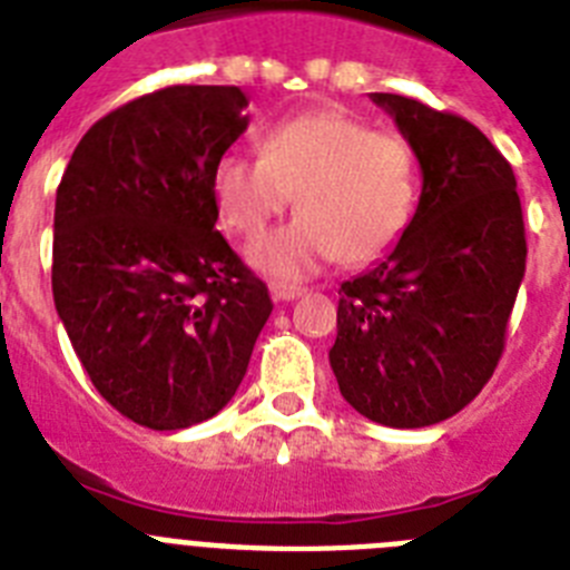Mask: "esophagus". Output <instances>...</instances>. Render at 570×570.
Segmentation results:
<instances>
[{"instance_id":"esophagus-1","label":"esophagus","mask_w":570,"mask_h":570,"mask_svg":"<svg viewBox=\"0 0 570 570\" xmlns=\"http://www.w3.org/2000/svg\"><path fill=\"white\" fill-rule=\"evenodd\" d=\"M308 294V288L305 285H291V282H274L271 285V296H274L276 302H291V299H299V296Z\"/></svg>"}]
</instances>
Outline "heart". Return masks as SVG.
<instances>
[{"label": "heart", "mask_w": 570, "mask_h": 570, "mask_svg": "<svg viewBox=\"0 0 570 570\" xmlns=\"http://www.w3.org/2000/svg\"><path fill=\"white\" fill-rule=\"evenodd\" d=\"M210 185L228 228L245 239H256L296 194L299 216L254 242L248 259L276 279H302L336 256L362 265L394 248L414 214L416 156L396 130L320 108L265 130L259 156H219Z\"/></svg>", "instance_id": "1"}]
</instances>
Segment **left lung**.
Wrapping results in <instances>:
<instances>
[{
    "mask_svg": "<svg viewBox=\"0 0 570 570\" xmlns=\"http://www.w3.org/2000/svg\"><path fill=\"white\" fill-rule=\"evenodd\" d=\"M414 148V219L374 268L342 282L331 367L345 402L387 428L460 414L491 380L525 276V225L505 156L476 125L371 94Z\"/></svg>",
    "mask_w": 570,
    "mask_h": 570,
    "instance_id": "left-lung-1",
    "label": "left lung"
}]
</instances>
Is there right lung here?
Instances as JSON below:
<instances>
[{
	"instance_id": "right-lung-1",
	"label": "right lung",
	"mask_w": 570,
	"mask_h": 570,
	"mask_svg": "<svg viewBox=\"0 0 570 570\" xmlns=\"http://www.w3.org/2000/svg\"><path fill=\"white\" fill-rule=\"evenodd\" d=\"M234 85H174L102 116L53 210V302L122 416L179 431L219 414L274 302L214 230V165L248 128Z\"/></svg>"
}]
</instances>
